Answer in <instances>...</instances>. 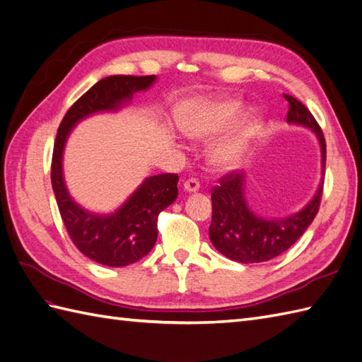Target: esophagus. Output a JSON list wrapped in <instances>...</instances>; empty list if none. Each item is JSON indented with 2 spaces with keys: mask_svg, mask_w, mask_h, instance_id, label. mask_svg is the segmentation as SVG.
<instances>
[{
  "mask_svg": "<svg viewBox=\"0 0 362 362\" xmlns=\"http://www.w3.org/2000/svg\"><path fill=\"white\" fill-rule=\"evenodd\" d=\"M184 189L186 192H197L199 190V181L197 178H189L186 182H184Z\"/></svg>",
  "mask_w": 362,
  "mask_h": 362,
  "instance_id": "1",
  "label": "esophagus"
}]
</instances>
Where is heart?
<instances>
[{"mask_svg":"<svg viewBox=\"0 0 362 362\" xmlns=\"http://www.w3.org/2000/svg\"><path fill=\"white\" fill-rule=\"evenodd\" d=\"M243 112V104L233 98L197 103L180 115V127L193 139H207L223 134ZM259 121L255 117L244 118L211 148L210 160L216 167L230 169L241 161L250 141L258 134Z\"/></svg>","mask_w":362,"mask_h":362,"instance_id":"heart-1","label":"heart"}]
</instances>
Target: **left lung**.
Here are the masks:
<instances>
[{"instance_id":"8db88e82","label":"left lung","mask_w":362,"mask_h":362,"mask_svg":"<svg viewBox=\"0 0 362 362\" xmlns=\"http://www.w3.org/2000/svg\"><path fill=\"white\" fill-rule=\"evenodd\" d=\"M287 122L312 129L320 139L322 173L325 167V139L318 122L305 105L290 95ZM324 181V178H322ZM322 184L313 199L298 214L281 219H264L253 214L244 198V173L230 172L211 189V223L209 236L218 252L228 259L252 264L279 257L299 240L320 210Z\"/></svg>"}]
</instances>
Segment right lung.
Here are the masks:
<instances>
[{"label":"right lung","mask_w":362,"mask_h":362,"mask_svg":"<svg viewBox=\"0 0 362 362\" xmlns=\"http://www.w3.org/2000/svg\"><path fill=\"white\" fill-rule=\"evenodd\" d=\"M155 75H113L100 79L67 110L58 127L52 155V187L61 218L76 249L95 262L122 267L144 258L158 238V215L178 197V175L161 173L147 178L122 207L112 215H95L70 198L63 180V151L70 130L79 119L96 112L117 110L146 90Z\"/></svg>","instance_id":"add662e5"}]
</instances>
